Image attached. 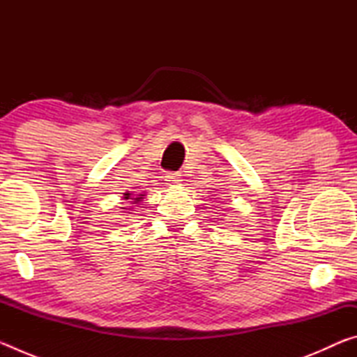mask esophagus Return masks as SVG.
I'll return each mask as SVG.
<instances>
[{
    "label": "esophagus",
    "mask_w": 357,
    "mask_h": 357,
    "mask_svg": "<svg viewBox=\"0 0 357 357\" xmlns=\"http://www.w3.org/2000/svg\"><path fill=\"white\" fill-rule=\"evenodd\" d=\"M165 181H167V184H168V185H174V184H178L179 181H181V174H179V173H174V172L167 173Z\"/></svg>",
    "instance_id": "obj_1"
}]
</instances>
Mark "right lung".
<instances>
[{
	"instance_id": "1",
	"label": "right lung",
	"mask_w": 357,
	"mask_h": 357,
	"mask_svg": "<svg viewBox=\"0 0 357 357\" xmlns=\"http://www.w3.org/2000/svg\"><path fill=\"white\" fill-rule=\"evenodd\" d=\"M124 195H126V197H124L126 200H134L135 203H137V202H140V198L143 197V195H140V197H137V198H130V193H124Z\"/></svg>"
}]
</instances>
